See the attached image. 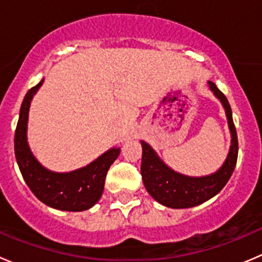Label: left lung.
<instances>
[{"label":"left lung","instance_id":"1","mask_svg":"<svg viewBox=\"0 0 262 262\" xmlns=\"http://www.w3.org/2000/svg\"><path fill=\"white\" fill-rule=\"evenodd\" d=\"M208 83L214 95L221 100L226 109L228 125L232 134V146L228 157L224 165L213 175L204 176V178H189L168 168L158 158L150 146L142 141L143 153H142L141 175L143 179V184L153 199L165 207L182 209V208H191L207 202L223 189L236 167L237 156H238V139H237L236 126L232 119L231 105L223 92L213 82L209 81Z\"/></svg>","mask_w":262,"mask_h":262}]
</instances>
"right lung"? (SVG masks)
I'll return each mask as SVG.
<instances>
[{
	"label": "right lung",
	"mask_w": 262,
	"mask_h": 262,
	"mask_svg": "<svg viewBox=\"0 0 262 262\" xmlns=\"http://www.w3.org/2000/svg\"><path fill=\"white\" fill-rule=\"evenodd\" d=\"M44 80L31 87L24 97L15 130V156L26 185L48 207L67 212H82L96 204L104 191L105 178L120 149L113 148L86 167L68 173L46 170L34 158L26 142L30 101Z\"/></svg>",
	"instance_id": "right-lung-1"
}]
</instances>
